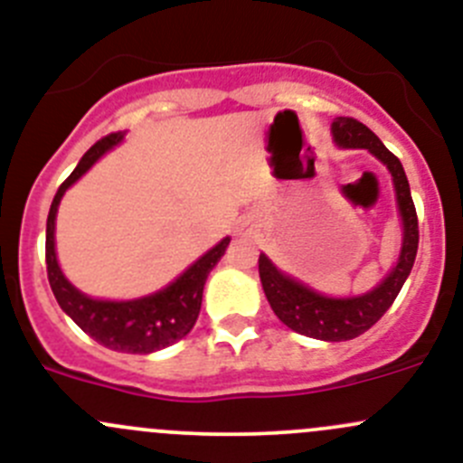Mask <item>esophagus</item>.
Returning <instances> with one entry per match:
<instances>
[{"mask_svg": "<svg viewBox=\"0 0 463 463\" xmlns=\"http://www.w3.org/2000/svg\"><path fill=\"white\" fill-rule=\"evenodd\" d=\"M246 232H249V228H246Z\"/></svg>", "mask_w": 463, "mask_h": 463, "instance_id": "34e87169", "label": "esophagus"}]
</instances>
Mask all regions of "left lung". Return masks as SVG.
<instances>
[{
    "mask_svg": "<svg viewBox=\"0 0 463 463\" xmlns=\"http://www.w3.org/2000/svg\"><path fill=\"white\" fill-rule=\"evenodd\" d=\"M331 134H334V141L338 147L367 149V152L374 154L378 161L385 163L387 170L392 172L396 203H399L401 219H403V246H401L399 261H396L392 273L378 284L374 291L356 298L320 296L314 288L293 279L291 275H284L282 270H278V266L266 258L264 253L260 255L258 264L266 300H269L275 316L288 329L298 331L302 335H309V338L340 343V340H352L356 335L365 334L372 325H376L383 318V314L396 300L401 287H403L410 270H412L414 258H417L419 219L403 165H401L399 158L381 143V138L370 128L358 123L356 118L340 116V118L331 123Z\"/></svg>",
    "mask_w": 463,
    "mask_h": 463,
    "instance_id": "1",
    "label": "left lung"
}]
</instances>
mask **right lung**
<instances>
[{
    "label": "right lung",
    "mask_w": 463,
    "mask_h": 463,
    "mask_svg": "<svg viewBox=\"0 0 463 463\" xmlns=\"http://www.w3.org/2000/svg\"><path fill=\"white\" fill-rule=\"evenodd\" d=\"M120 141H123V134L116 132L107 134L105 138L91 145L89 152L80 158L76 170L64 179V184L55 193L49 219H46V275H49L51 291H53L55 300L62 307L64 314L76 322L85 334L91 335L96 343H100L107 349H114V352L152 354L167 347V345H175L176 340L190 334V329L199 318V311H202L205 278L214 269V264L222 260L223 250L231 244V237H226L214 249H210L184 275H179L170 287L147 298L109 302L93 300V298H87L85 293L78 291L64 278L58 266V258H55L53 231L58 203L62 194L67 193L69 185L76 184L107 149H111Z\"/></svg>",
    "instance_id": "obj_1"
}]
</instances>
